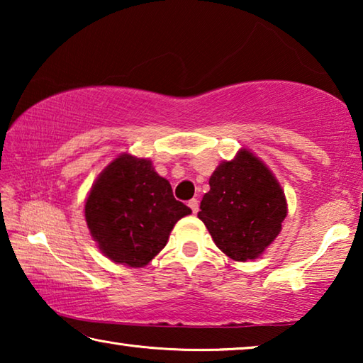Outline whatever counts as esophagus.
I'll list each match as a JSON object with an SVG mask.
<instances>
[{"label":"esophagus","instance_id":"34e87169","mask_svg":"<svg viewBox=\"0 0 363 363\" xmlns=\"http://www.w3.org/2000/svg\"><path fill=\"white\" fill-rule=\"evenodd\" d=\"M189 208H190V210H192V213L194 214H196V213H199V200H196V199H192V200H189Z\"/></svg>","mask_w":363,"mask_h":363}]
</instances>
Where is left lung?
Masks as SVG:
<instances>
[{
	"label": "left lung",
	"mask_w": 363,
	"mask_h": 363,
	"mask_svg": "<svg viewBox=\"0 0 363 363\" xmlns=\"http://www.w3.org/2000/svg\"><path fill=\"white\" fill-rule=\"evenodd\" d=\"M286 213L277 177L253 152L240 149L214 169L199 218L225 256L245 262L259 257L277 238Z\"/></svg>",
	"instance_id": "8db88e82"
}]
</instances>
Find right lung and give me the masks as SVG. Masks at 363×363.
<instances>
[{
    "label": "right lung",
    "instance_id": "add662e5",
    "mask_svg": "<svg viewBox=\"0 0 363 363\" xmlns=\"http://www.w3.org/2000/svg\"><path fill=\"white\" fill-rule=\"evenodd\" d=\"M192 213L149 158L121 153L97 176L84 201L93 240L110 261L144 267L167 245L181 218Z\"/></svg>",
    "mask_w": 363,
    "mask_h": 363
}]
</instances>
